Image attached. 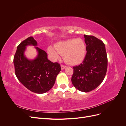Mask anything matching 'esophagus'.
Returning <instances> with one entry per match:
<instances>
[{
    "mask_svg": "<svg viewBox=\"0 0 126 126\" xmlns=\"http://www.w3.org/2000/svg\"><path fill=\"white\" fill-rule=\"evenodd\" d=\"M66 67V66L65 65H63V64H62V65H61V68H62V70H63Z\"/></svg>",
    "mask_w": 126,
    "mask_h": 126,
    "instance_id": "esophagus-1",
    "label": "esophagus"
}]
</instances>
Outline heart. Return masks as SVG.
Returning a JSON list of instances; mask_svg holds the SVG:
<instances>
[{
	"label": "heart",
	"mask_w": 126,
	"mask_h": 126,
	"mask_svg": "<svg viewBox=\"0 0 126 126\" xmlns=\"http://www.w3.org/2000/svg\"><path fill=\"white\" fill-rule=\"evenodd\" d=\"M48 52L52 59H59L60 55L64 56V60L67 63L76 66L84 60L86 46L84 40L81 38L70 39L59 42L55 45V49L49 47Z\"/></svg>",
	"instance_id": "heart-1"
}]
</instances>
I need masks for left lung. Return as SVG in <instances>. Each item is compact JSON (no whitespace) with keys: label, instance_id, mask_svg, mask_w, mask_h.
I'll use <instances>...</instances> for the list:
<instances>
[{"label":"left lung","instance_id":"obj_1","mask_svg":"<svg viewBox=\"0 0 126 126\" xmlns=\"http://www.w3.org/2000/svg\"><path fill=\"white\" fill-rule=\"evenodd\" d=\"M87 54L82 63L74 66L72 85L79 91L89 92L104 80L107 70L108 59L105 44L93 36L84 35Z\"/></svg>","mask_w":126,"mask_h":126}]
</instances>
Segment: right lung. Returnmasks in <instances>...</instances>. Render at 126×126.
<instances>
[{
    "instance_id": "1",
    "label": "right lung",
    "mask_w": 126,
    "mask_h": 126,
    "mask_svg": "<svg viewBox=\"0 0 126 126\" xmlns=\"http://www.w3.org/2000/svg\"><path fill=\"white\" fill-rule=\"evenodd\" d=\"M27 45L35 46L38 52L34 60H28L24 56ZM37 46V41L32 37L22 41L17 47L14 63L19 81L32 92L41 94L52 88L61 67L58 63H53L48 60L47 53Z\"/></svg>"
}]
</instances>
